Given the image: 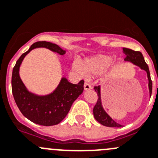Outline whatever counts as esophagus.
<instances>
[{"mask_svg":"<svg viewBox=\"0 0 158 158\" xmlns=\"http://www.w3.org/2000/svg\"><path fill=\"white\" fill-rule=\"evenodd\" d=\"M84 89H85V90L91 89V85H89L88 83H87V82H85V85H84Z\"/></svg>","mask_w":158,"mask_h":158,"instance_id":"1","label":"esophagus"}]
</instances>
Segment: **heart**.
I'll return each instance as SVG.
<instances>
[{
  "label": "heart",
  "instance_id": "obj_1",
  "mask_svg": "<svg viewBox=\"0 0 158 158\" xmlns=\"http://www.w3.org/2000/svg\"><path fill=\"white\" fill-rule=\"evenodd\" d=\"M112 64V58L109 56L98 55L91 59L87 60L84 64L75 61L73 64V68L81 77L86 75H98L104 73Z\"/></svg>",
  "mask_w": 158,
  "mask_h": 158
}]
</instances>
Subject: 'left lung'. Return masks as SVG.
<instances>
[{"label":"left lung","mask_w":158,"mask_h":158,"mask_svg":"<svg viewBox=\"0 0 158 158\" xmlns=\"http://www.w3.org/2000/svg\"><path fill=\"white\" fill-rule=\"evenodd\" d=\"M123 52L126 54V61H130L132 62L135 65L140 67L142 70H144L147 73H148V81H149V90H150V95H151L152 93V81L151 78V74H150L149 67L148 64H146L144 58L143 56L142 53L139 51H134L133 49H128V48H123ZM94 91L98 94V100L93 109V114L94 117L99 123L105 127H121L122 126L116 122L114 121L109 115L106 112V111L103 109L102 106V100H101V94H100V86H94Z\"/></svg>","instance_id":"8db88e82"}]
</instances>
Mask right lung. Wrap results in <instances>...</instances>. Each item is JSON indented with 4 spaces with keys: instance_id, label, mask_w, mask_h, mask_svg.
Returning <instances> with one entry per match:
<instances>
[{
    "instance_id": "add662e5",
    "label": "right lung",
    "mask_w": 158,
    "mask_h": 158,
    "mask_svg": "<svg viewBox=\"0 0 158 158\" xmlns=\"http://www.w3.org/2000/svg\"><path fill=\"white\" fill-rule=\"evenodd\" d=\"M44 47L59 55H64L66 51L59 46L46 41L33 43L27 52H24L13 68L11 89L16 105L22 115L32 123L39 125H56L66 117L73 102L84 91L83 80L77 85L70 83L63 77L59 85L51 94L39 96L29 92L24 85L19 76V67L25 56L35 48Z\"/></svg>"
}]
</instances>
